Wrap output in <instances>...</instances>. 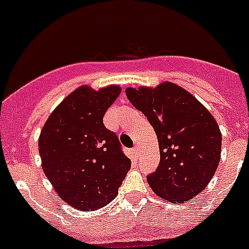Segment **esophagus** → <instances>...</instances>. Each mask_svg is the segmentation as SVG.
Returning a JSON list of instances; mask_svg holds the SVG:
<instances>
[{
    "label": "esophagus",
    "mask_w": 249,
    "mask_h": 249,
    "mask_svg": "<svg viewBox=\"0 0 249 249\" xmlns=\"http://www.w3.org/2000/svg\"><path fill=\"white\" fill-rule=\"evenodd\" d=\"M132 153H133V156H135V157H138V156H140V148H138V147H133V149H132Z\"/></svg>",
    "instance_id": "obj_1"
}]
</instances>
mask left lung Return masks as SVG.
<instances>
[{
    "label": "left lung",
    "instance_id": "1",
    "mask_svg": "<svg viewBox=\"0 0 249 249\" xmlns=\"http://www.w3.org/2000/svg\"><path fill=\"white\" fill-rule=\"evenodd\" d=\"M126 94L157 135L160 164L147 176L152 191L172 203L192 199L210 183L221 160L222 135L213 116L172 82L129 87Z\"/></svg>",
    "mask_w": 249,
    "mask_h": 249
}]
</instances>
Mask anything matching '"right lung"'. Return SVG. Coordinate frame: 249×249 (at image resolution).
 I'll use <instances>...</instances> for the list:
<instances>
[{
	"label": "right lung",
	"mask_w": 249,
	"mask_h": 249,
	"mask_svg": "<svg viewBox=\"0 0 249 249\" xmlns=\"http://www.w3.org/2000/svg\"><path fill=\"white\" fill-rule=\"evenodd\" d=\"M120 93L118 86L100 91L81 86L57 106L41 131L43 172L73 208L87 212L107 206L131 168L117 135L103 124Z\"/></svg>",
	"instance_id": "right-lung-1"
}]
</instances>
